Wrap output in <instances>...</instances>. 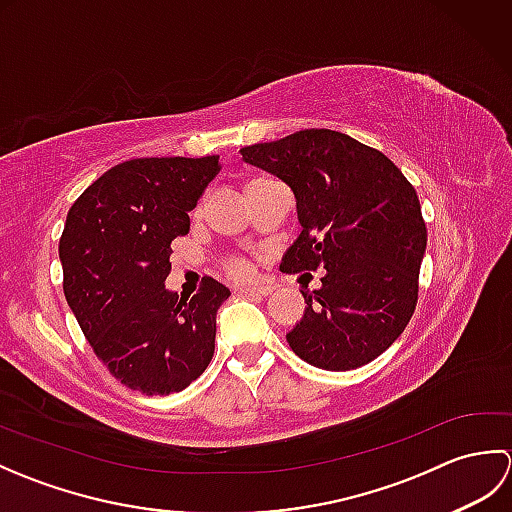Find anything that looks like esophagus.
<instances>
[{
	"instance_id": "obj_1",
	"label": "esophagus",
	"mask_w": 512,
	"mask_h": 512,
	"mask_svg": "<svg viewBox=\"0 0 512 512\" xmlns=\"http://www.w3.org/2000/svg\"><path fill=\"white\" fill-rule=\"evenodd\" d=\"M242 295H250V297H268L270 292H273V288L270 286H242L237 288Z\"/></svg>"
}]
</instances>
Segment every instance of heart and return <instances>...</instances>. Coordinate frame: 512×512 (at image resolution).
<instances>
[{
    "instance_id": "obj_1",
    "label": "heart",
    "mask_w": 512,
    "mask_h": 512,
    "mask_svg": "<svg viewBox=\"0 0 512 512\" xmlns=\"http://www.w3.org/2000/svg\"><path fill=\"white\" fill-rule=\"evenodd\" d=\"M222 268H224V273L233 279H246V277H250V273H253V266H250L248 259L242 255L224 257Z\"/></svg>"
}]
</instances>
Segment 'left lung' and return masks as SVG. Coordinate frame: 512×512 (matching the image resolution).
<instances>
[{
	"label": "left lung",
	"instance_id": "1",
	"mask_svg": "<svg viewBox=\"0 0 512 512\" xmlns=\"http://www.w3.org/2000/svg\"><path fill=\"white\" fill-rule=\"evenodd\" d=\"M239 151L297 198L301 235L279 268H325L319 290L301 288L308 306L286 336L292 352L328 372L374 361L418 303L427 226L416 189L385 154L332 129H301Z\"/></svg>",
	"mask_w": 512,
	"mask_h": 512
}]
</instances>
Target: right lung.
<instances>
[{"label":"right lung","instance_id":"right-lung-1","mask_svg":"<svg viewBox=\"0 0 512 512\" xmlns=\"http://www.w3.org/2000/svg\"><path fill=\"white\" fill-rule=\"evenodd\" d=\"M220 171V156L134 158L85 189L63 226V292L99 361L145 396L182 391L209 367L226 286L204 277L198 295L165 288L171 242Z\"/></svg>","mask_w":512,"mask_h":512}]
</instances>
